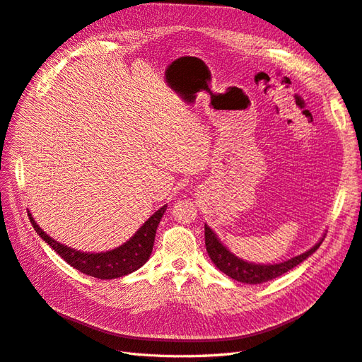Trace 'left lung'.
Here are the masks:
<instances>
[{"label":"left lung","mask_w":362,"mask_h":362,"mask_svg":"<svg viewBox=\"0 0 362 362\" xmlns=\"http://www.w3.org/2000/svg\"><path fill=\"white\" fill-rule=\"evenodd\" d=\"M323 240H325V235L320 242L310 250H306L303 254L294 257L291 259L279 262V264H254V262L243 261L237 258L234 254H231V252L218 242V238L211 231V228L205 225V247H206L208 255H210L211 261L216 264V267L221 272H223L229 278H233L238 282H245V284H262L284 275V273H287L293 267L300 264V262L305 261L311 254H314V252L322 245Z\"/></svg>","instance_id":"left-lung-1"}]
</instances>
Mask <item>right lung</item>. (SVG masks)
Here are the masks:
<instances>
[{
  "instance_id": "add662e5",
  "label": "right lung",
  "mask_w": 362,
  "mask_h": 362,
  "mask_svg": "<svg viewBox=\"0 0 362 362\" xmlns=\"http://www.w3.org/2000/svg\"><path fill=\"white\" fill-rule=\"evenodd\" d=\"M166 206L168 205H163L158 211L152 214L127 243L113 250L101 252V254H87V252H80L60 245L42 231L30 213L28 217L33 228L43 238V242H47L69 266L80 270L84 275L98 279H115L140 269L149 259L152 246H154L157 226L164 211H166Z\"/></svg>"
}]
</instances>
